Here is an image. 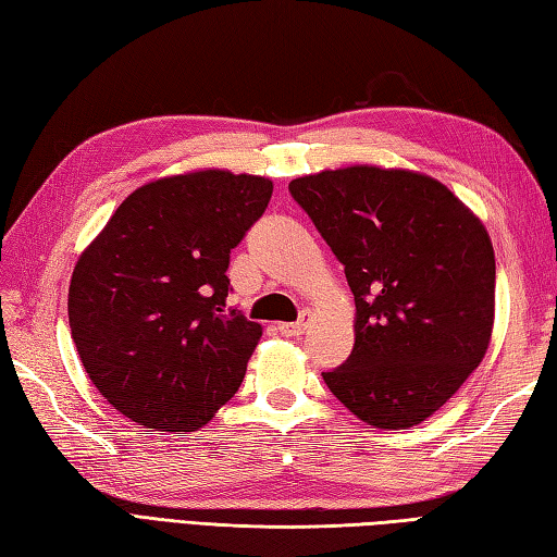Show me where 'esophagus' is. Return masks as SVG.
Instances as JSON below:
<instances>
[{
  "mask_svg": "<svg viewBox=\"0 0 557 557\" xmlns=\"http://www.w3.org/2000/svg\"><path fill=\"white\" fill-rule=\"evenodd\" d=\"M277 330L282 335H287V337H299V335H304V330H306V313L301 315V321H297V323H277Z\"/></svg>",
  "mask_w": 557,
  "mask_h": 557,
  "instance_id": "1",
  "label": "esophagus"
}]
</instances>
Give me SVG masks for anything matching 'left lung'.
Returning a JSON list of instances; mask_svg holds the SVG:
<instances>
[{
    "instance_id": "obj_1",
    "label": "left lung",
    "mask_w": 557,
    "mask_h": 557,
    "mask_svg": "<svg viewBox=\"0 0 557 557\" xmlns=\"http://www.w3.org/2000/svg\"><path fill=\"white\" fill-rule=\"evenodd\" d=\"M289 194L345 265L354 349L323 381L375 429H411L486 357L495 253L483 222L433 176L373 164L299 176Z\"/></svg>"
}]
</instances>
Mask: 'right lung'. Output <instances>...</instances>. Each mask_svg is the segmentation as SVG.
Segmentation results:
<instances>
[{"instance_id": "add662e5", "label": "right lung", "mask_w": 557, "mask_h": 557, "mask_svg": "<svg viewBox=\"0 0 557 557\" xmlns=\"http://www.w3.org/2000/svg\"><path fill=\"white\" fill-rule=\"evenodd\" d=\"M272 182L200 170L136 188L81 253L69 325L83 369L144 429L191 433L239 389L263 327L227 306L230 253Z\"/></svg>"}]
</instances>
